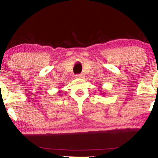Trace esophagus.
I'll return each instance as SVG.
<instances>
[{"label": "esophagus", "mask_w": 158, "mask_h": 158, "mask_svg": "<svg viewBox=\"0 0 158 158\" xmlns=\"http://www.w3.org/2000/svg\"><path fill=\"white\" fill-rule=\"evenodd\" d=\"M82 77H83V75L82 74L76 75V78H77V79H79V78H82Z\"/></svg>", "instance_id": "obj_1"}]
</instances>
